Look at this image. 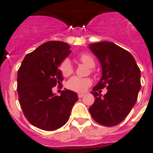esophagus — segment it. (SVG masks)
<instances>
[{"mask_svg":"<svg viewBox=\"0 0 153 153\" xmlns=\"http://www.w3.org/2000/svg\"><path fill=\"white\" fill-rule=\"evenodd\" d=\"M84 96V93H78V98H82Z\"/></svg>","mask_w":153,"mask_h":153,"instance_id":"34e87169","label":"esophagus"}]
</instances>
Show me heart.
I'll list each match as a JSON object with an SVG mask.
<instances>
[{
	"label": "heart",
	"mask_w": 153,
	"mask_h": 153,
	"mask_svg": "<svg viewBox=\"0 0 153 153\" xmlns=\"http://www.w3.org/2000/svg\"><path fill=\"white\" fill-rule=\"evenodd\" d=\"M78 60L82 62L84 64L87 65L88 67L93 68L95 66V60L93 56L87 53H84L78 56ZM60 72L63 76H69L73 72V66L71 63L70 60L68 59H64L60 63L59 66ZM92 81L88 78H79V77L74 76L71 78L66 82V87L72 91L81 93L84 92L91 85Z\"/></svg>",
	"instance_id": "obj_1"
}]
</instances>
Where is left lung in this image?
Returning <instances> with one entry per match:
<instances>
[{
  "label": "left lung",
  "mask_w": 153,
  "mask_h": 153,
  "mask_svg": "<svg viewBox=\"0 0 153 153\" xmlns=\"http://www.w3.org/2000/svg\"><path fill=\"white\" fill-rule=\"evenodd\" d=\"M89 47L102 69V78L93 88L95 102L89 111L96 123L114 126L128 116L136 103L141 87L140 69L128 51L113 42H100ZM105 86L108 92L102 97L97 91Z\"/></svg>",
  "instance_id": "1"
}]
</instances>
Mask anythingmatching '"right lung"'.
Masks as SVG:
<instances>
[{
	"label": "right lung",
	"mask_w": 153,
	"mask_h": 153,
	"mask_svg": "<svg viewBox=\"0 0 153 153\" xmlns=\"http://www.w3.org/2000/svg\"><path fill=\"white\" fill-rule=\"evenodd\" d=\"M70 52L66 42L48 41L27 54L18 71L20 106L28 122L40 129L54 131L64 126L78 99L71 90H63L60 96L52 92L63 81L58 66Z\"/></svg>",
	"instance_id": "add662e5"
}]
</instances>
